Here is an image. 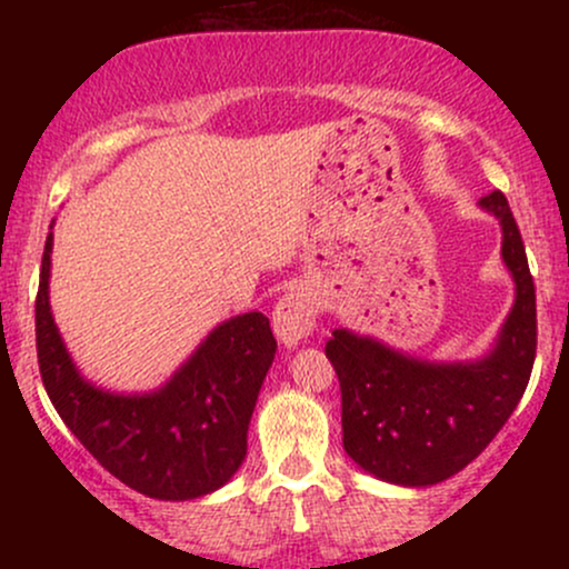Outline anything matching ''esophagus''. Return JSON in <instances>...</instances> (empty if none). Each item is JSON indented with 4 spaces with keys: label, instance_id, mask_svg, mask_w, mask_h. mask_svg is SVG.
I'll list each match as a JSON object with an SVG mask.
<instances>
[{
    "label": "esophagus",
    "instance_id": "1",
    "mask_svg": "<svg viewBox=\"0 0 569 569\" xmlns=\"http://www.w3.org/2000/svg\"><path fill=\"white\" fill-rule=\"evenodd\" d=\"M316 299L305 289H291L276 305L272 312V329L283 345H299L316 331Z\"/></svg>",
    "mask_w": 569,
    "mask_h": 569
}]
</instances>
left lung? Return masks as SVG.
I'll list each match as a JSON object with an SVG mask.
<instances>
[{
    "label": "left lung",
    "instance_id": "1",
    "mask_svg": "<svg viewBox=\"0 0 569 569\" xmlns=\"http://www.w3.org/2000/svg\"><path fill=\"white\" fill-rule=\"evenodd\" d=\"M502 224L516 302L498 348L476 363H422L337 329L326 342L342 390V443L363 471L430 487L476 460L513 415L538 350L535 283L521 232L500 189L481 198Z\"/></svg>",
    "mask_w": 569,
    "mask_h": 569
}]
</instances>
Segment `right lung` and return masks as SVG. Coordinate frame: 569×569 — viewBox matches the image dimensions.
<instances>
[{
  "instance_id": "right-lung-1",
  "label": "right lung",
  "mask_w": 569,
  "mask_h": 569,
  "mask_svg": "<svg viewBox=\"0 0 569 569\" xmlns=\"http://www.w3.org/2000/svg\"><path fill=\"white\" fill-rule=\"evenodd\" d=\"M53 234L37 291V361L61 420L114 479L158 500H192L232 479L278 342L262 312L211 331L158 393L114 396L77 375L50 316Z\"/></svg>"
}]
</instances>
